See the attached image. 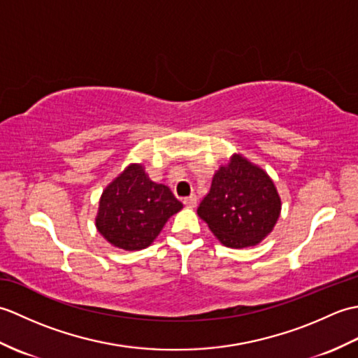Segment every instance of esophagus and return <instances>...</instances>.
<instances>
[{"label":"esophagus","instance_id":"1","mask_svg":"<svg viewBox=\"0 0 358 358\" xmlns=\"http://www.w3.org/2000/svg\"><path fill=\"white\" fill-rule=\"evenodd\" d=\"M196 201H199V199H196V195H195V194L186 196V199L183 200V203L186 204L187 208H195V206H196Z\"/></svg>","mask_w":358,"mask_h":358}]
</instances>
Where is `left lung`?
Instances as JSON below:
<instances>
[{
  "mask_svg": "<svg viewBox=\"0 0 358 358\" xmlns=\"http://www.w3.org/2000/svg\"><path fill=\"white\" fill-rule=\"evenodd\" d=\"M281 199L272 178L241 154L214 173L196 214L222 245L234 249L257 246L272 232Z\"/></svg>",
  "mask_w": 358,
  "mask_h": 358,
  "instance_id": "left-lung-1",
  "label": "left lung"
}]
</instances>
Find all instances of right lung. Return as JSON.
Here are the masks:
<instances>
[{
    "instance_id": "add662e5",
    "label": "right lung",
    "mask_w": 358,
    "mask_h": 358,
    "mask_svg": "<svg viewBox=\"0 0 358 358\" xmlns=\"http://www.w3.org/2000/svg\"><path fill=\"white\" fill-rule=\"evenodd\" d=\"M181 209L183 203L169 187L152 181L141 163H131L103 191L95 226L112 246L140 250L150 246Z\"/></svg>"
}]
</instances>
